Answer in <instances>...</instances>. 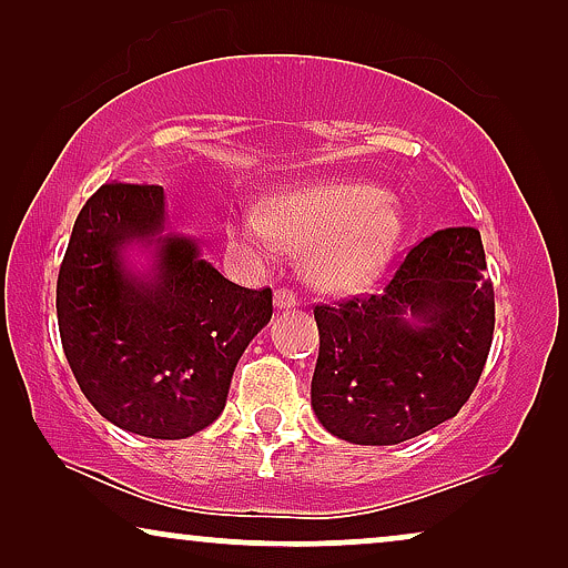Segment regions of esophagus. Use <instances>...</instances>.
Here are the masks:
<instances>
[{
	"label": "esophagus",
	"instance_id": "esophagus-1",
	"mask_svg": "<svg viewBox=\"0 0 568 568\" xmlns=\"http://www.w3.org/2000/svg\"><path fill=\"white\" fill-rule=\"evenodd\" d=\"M274 305H276V310H292V307L300 305V300H297V294L290 292V290H276L274 292Z\"/></svg>",
	"mask_w": 568,
	"mask_h": 568
}]
</instances>
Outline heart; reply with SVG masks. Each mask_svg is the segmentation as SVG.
I'll return each mask as SVG.
<instances>
[{
	"label": "heart",
	"mask_w": 568,
	"mask_h": 568,
	"mask_svg": "<svg viewBox=\"0 0 568 568\" xmlns=\"http://www.w3.org/2000/svg\"><path fill=\"white\" fill-rule=\"evenodd\" d=\"M232 237L258 261L282 245L307 247L310 276L328 290L369 284L390 266L403 235L400 206L390 193L362 181H321L247 209L230 224Z\"/></svg>",
	"instance_id": "1"
}]
</instances>
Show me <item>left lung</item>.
<instances>
[{
	"instance_id": "1",
	"label": "left lung",
	"mask_w": 568,
	"mask_h": 568,
	"mask_svg": "<svg viewBox=\"0 0 568 568\" xmlns=\"http://www.w3.org/2000/svg\"><path fill=\"white\" fill-rule=\"evenodd\" d=\"M410 312L414 322H406ZM313 408L333 437L398 445L453 418L494 338V284L476 227L424 237L383 292L315 305Z\"/></svg>"
}]
</instances>
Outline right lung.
<instances>
[{
  "instance_id": "obj_1",
  "label": "right lung",
  "mask_w": 568,
  "mask_h": 568,
  "mask_svg": "<svg viewBox=\"0 0 568 568\" xmlns=\"http://www.w3.org/2000/svg\"><path fill=\"white\" fill-rule=\"evenodd\" d=\"M165 232L162 185L105 183L77 216L59 268L61 346L84 398L119 429L185 439L227 403L232 372L271 321V290H245ZM134 242L155 245L136 275Z\"/></svg>"
}]
</instances>
